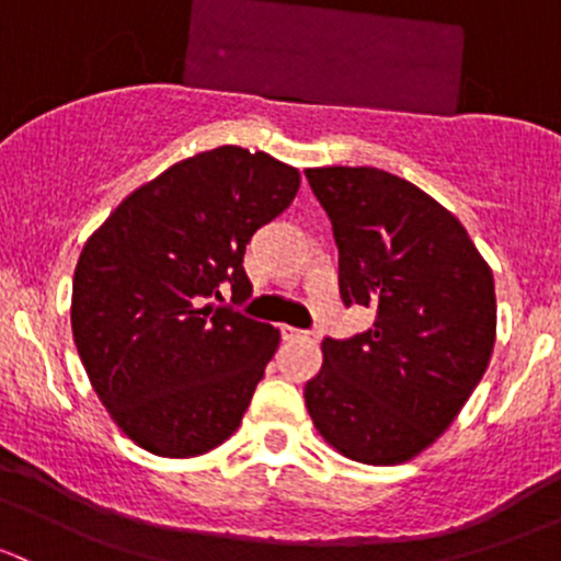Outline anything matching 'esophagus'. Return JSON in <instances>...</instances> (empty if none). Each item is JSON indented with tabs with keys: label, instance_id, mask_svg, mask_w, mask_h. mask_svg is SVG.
Returning a JSON list of instances; mask_svg holds the SVG:
<instances>
[{
	"label": "esophagus",
	"instance_id": "1",
	"mask_svg": "<svg viewBox=\"0 0 561 561\" xmlns=\"http://www.w3.org/2000/svg\"><path fill=\"white\" fill-rule=\"evenodd\" d=\"M279 331H282V339H287V342H290V339H304V336H309L307 331H301V328H293V325H282Z\"/></svg>",
	"mask_w": 561,
	"mask_h": 561
}]
</instances>
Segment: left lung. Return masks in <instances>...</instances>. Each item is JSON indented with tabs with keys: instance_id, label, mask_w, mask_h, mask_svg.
<instances>
[{
	"instance_id": "1",
	"label": "left lung",
	"mask_w": 561,
	"mask_h": 561,
	"mask_svg": "<svg viewBox=\"0 0 561 561\" xmlns=\"http://www.w3.org/2000/svg\"><path fill=\"white\" fill-rule=\"evenodd\" d=\"M339 247L344 304L375 328L322 342L304 388L320 437L360 463L410 461L437 443L489 369L494 274L463 225L432 195L380 168H309Z\"/></svg>"
}]
</instances>
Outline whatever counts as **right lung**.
I'll use <instances>...</instances> for the list:
<instances>
[{"instance_id": "add662e5", "label": "right lung", "mask_w": 561, "mask_h": 561, "mask_svg": "<svg viewBox=\"0 0 561 561\" xmlns=\"http://www.w3.org/2000/svg\"><path fill=\"white\" fill-rule=\"evenodd\" d=\"M301 186L265 151L219 146L129 192L87 239L70 325L107 415L138 448L192 458L241 426L279 328L208 304L252 293L244 249Z\"/></svg>"}]
</instances>
